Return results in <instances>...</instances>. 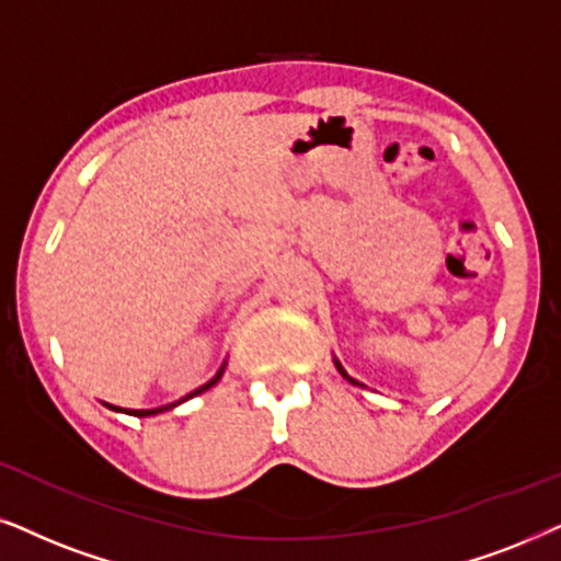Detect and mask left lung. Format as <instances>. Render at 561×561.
<instances>
[{
	"instance_id": "8db88e82",
	"label": "left lung",
	"mask_w": 561,
	"mask_h": 561,
	"mask_svg": "<svg viewBox=\"0 0 561 561\" xmlns=\"http://www.w3.org/2000/svg\"><path fill=\"white\" fill-rule=\"evenodd\" d=\"M333 363H336V370H339V373H342V375H344V378L352 382V386H359V382H357V380H354V378H350V375H346V370H344V367H342V365H339V359H333Z\"/></svg>"
}]
</instances>
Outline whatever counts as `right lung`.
I'll return each instance as SVG.
<instances>
[{"instance_id":"1","label":"right lung","mask_w":561,"mask_h":561,"mask_svg":"<svg viewBox=\"0 0 561 561\" xmlns=\"http://www.w3.org/2000/svg\"><path fill=\"white\" fill-rule=\"evenodd\" d=\"M222 373H225V365L219 367L217 370V375L215 378H211L209 382H204L202 388H196V391H191L188 396H183L181 401H175V403H168V407H160V409H118V407H111V403H105V407L108 409H113V411H126V414H131V416H152V414H160V411H168V409H173V407H179V403H183V401H188V399H194V396H198V393H204V391H209L211 386H215V382L222 378Z\"/></svg>"}]
</instances>
